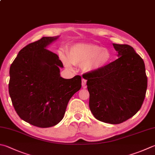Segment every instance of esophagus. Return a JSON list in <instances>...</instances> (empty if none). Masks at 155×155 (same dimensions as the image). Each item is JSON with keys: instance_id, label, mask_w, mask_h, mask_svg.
I'll return each instance as SVG.
<instances>
[{"instance_id": "34e87169", "label": "esophagus", "mask_w": 155, "mask_h": 155, "mask_svg": "<svg viewBox=\"0 0 155 155\" xmlns=\"http://www.w3.org/2000/svg\"><path fill=\"white\" fill-rule=\"evenodd\" d=\"M81 85L84 87H86V80L84 78H82V80H81Z\"/></svg>"}]
</instances>
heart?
Returning <instances> with one entry per match:
<instances>
[{"label":"heart","mask_w":155,"mask_h":155,"mask_svg":"<svg viewBox=\"0 0 155 155\" xmlns=\"http://www.w3.org/2000/svg\"><path fill=\"white\" fill-rule=\"evenodd\" d=\"M111 58L108 49L95 45L77 44L69 48L68 56L61 54V59L67 67L71 64L83 65L86 71H94L103 68Z\"/></svg>","instance_id":"1"}]
</instances>
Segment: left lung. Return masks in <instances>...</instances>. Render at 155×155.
<instances>
[{"instance_id":"obj_1","label":"left lung","mask_w":155,"mask_h":155,"mask_svg":"<svg viewBox=\"0 0 155 155\" xmlns=\"http://www.w3.org/2000/svg\"><path fill=\"white\" fill-rule=\"evenodd\" d=\"M117 59L103 68L87 72L89 107L94 117L119 124L133 117L144 101L148 79L144 61L127 45L113 44Z\"/></svg>"}]
</instances>
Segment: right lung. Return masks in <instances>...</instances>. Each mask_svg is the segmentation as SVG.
Masks as SVG:
<instances>
[{
	"mask_svg": "<svg viewBox=\"0 0 155 155\" xmlns=\"http://www.w3.org/2000/svg\"><path fill=\"white\" fill-rule=\"evenodd\" d=\"M57 37H43L19 52L11 64L8 92L17 115L38 127H49L62 120L68 104L81 87L80 75L60 76L63 63L46 48Z\"/></svg>",
	"mask_w": 155,
	"mask_h": 155,
	"instance_id": "1",
	"label": "right lung"
}]
</instances>
